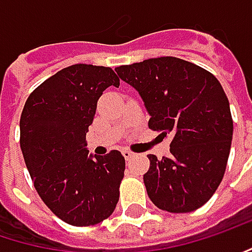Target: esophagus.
I'll return each mask as SVG.
<instances>
[{"instance_id":"obj_1","label":"esophagus","mask_w":252,"mask_h":252,"mask_svg":"<svg viewBox=\"0 0 252 252\" xmlns=\"http://www.w3.org/2000/svg\"><path fill=\"white\" fill-rule=\"evenodd\" d=\"M122 153H123V156H125V159H126V160H129V159H130V158H133V155H135V153L130 152V151H127V149H125Z\"/></svg>"}]
</instances>
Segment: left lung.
Masks as SVG:
<instances>
[{
	"instance_id": "1",
	"label": "left lung",
	"mask_w": 252,
	"mask_h": 252,
	"mask_svg": "<svg viewBox=\"0 0 252 252\" xmlns=\"http://www.w3.org/2000/svg\"><path fill=\"white\" fill-rule=\"evenodd\" d=\"M117 76L130 84L149 113V127L171 136V155H149L143 175L158 208L184 214L204 204L224 178L232 140L229 101L221 83L202 67L176 57L120 65Z\"/></svg>"
}]
</instances>
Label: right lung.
<instances>
[{
	"label": "right lung",
	"instance_id": "1",
	"mask_svg": "<svg viewBox=\"0 0 252 252\" xmlns=\"http://www.w3.org/2000/svg\"><path fill=\"white\" fill-rule=\"evenodd\" d=\"M120 81L110 67L74 64L41 83L24 104L20 145L40 198L64 222L89 226L119 201L125 158L87 151L86 133L103 92Z\"/></svg>",
	"mask_w": 252,
	"mask_h": 252
}]
</instances>
